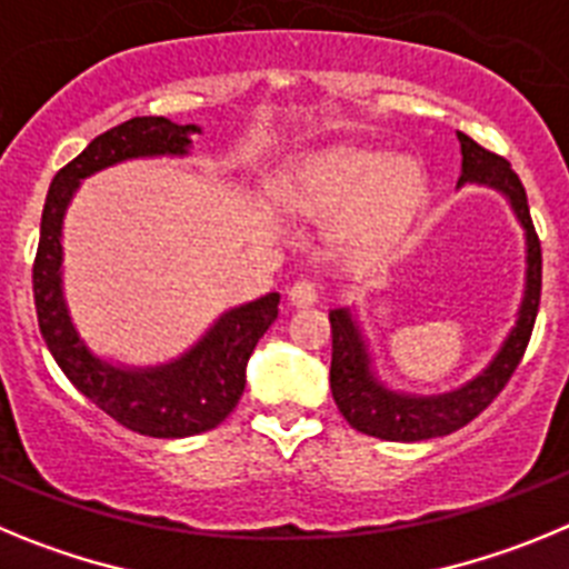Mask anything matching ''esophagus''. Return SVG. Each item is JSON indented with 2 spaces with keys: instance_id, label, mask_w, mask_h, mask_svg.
Returning <instances> with one entry per match:
<instances>
[{
  "instance_id": "1",
  "label": "esophagus",
  "mask_w": 569,
  "mask_h": 569,
  "mask_svg": "<svg viewBox=\"0 0 569 569\" xmlns=\"http://www.w3.org/2000/svg\"><path fill=\"white\" fill-rule=\"evenodd\" d=\"M288 301L293 305V308H310V305H316V301H319V288H316L313 281H308V279L296 281V284H290V290H288Z\"/></svg>"
}]
</instances>
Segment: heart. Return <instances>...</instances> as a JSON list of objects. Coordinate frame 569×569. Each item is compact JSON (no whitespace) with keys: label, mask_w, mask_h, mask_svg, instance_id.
Masks as SVG:
<instances>
[{"label":"heart","mask_w":569,"mask_h":569,"mask_svg":"<svg viewBox=\"0 0 569 569\" xmlns=\"http://www.w3.org/2000/svg\"><path fill=\"white\" fill-rule=\"evenodd\" d=\"M270 196L296 219L333 216L330 241L347 259L393 248L425 204L427 176L413 156L373 148H328L281 170Z\"/></svg>","instance_id":"obj_1"}]
</instances>
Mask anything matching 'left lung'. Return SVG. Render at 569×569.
Masks as SVG:
<instances>
[{"mask_svg": "<svg viewBox=\"0 0 569 569\" xmlns=\"http://www.w3.org/2000/svg\"><path fill=\"white\" fill-rule=\"evenodd\" d=\"M461 144V184H481L501 193L510 202V210L525 230V293H521L519 313L510 333L505 336L487 367L479 376H472L456 390L433 396L405 393L393 390L379 379L373 370V356L367 347V336L353 308L330 310V328H333V361H330V390L339 405V413L347 425L365 436H376L385 441H425L436 436H447L465 427L501 393V387L510 381L512 370L519 367L521 356L530 341L536 313L541 299V244L532 228L527 193L519 176L512 173L510 162L490 153L470 136L459 130Z\"/></svg>", "mask_w": 569, "mask_h": 569, "instance_id": "obj_1", "label": "left lung"}]
</instances>
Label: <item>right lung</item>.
I'll use <instances>...</instances> for the list:
<instances>
[{"instance_id": "add662e5", "label": "right lung", "mask_w": 569, "mask_h": 569, "mask_svg": "<svg viewBox=\"0 0 569 569\" xmlns=\"http://www.w3.org/2000/svg\"><path fill=\"white\" fill-rule=\"evenodd\" d=\"M199 124L164 116H133L97 136L53 182L42 210L33 261V301L42 339L68 381L99 410L133 433L184 439L222 425L248 381V359L279 316V293L224 310L193 345L162 365H119L93 353L73 325L62 281V224L68 204L88 176L130 159L188 156Z\"/></svg>"}]
</instances>
